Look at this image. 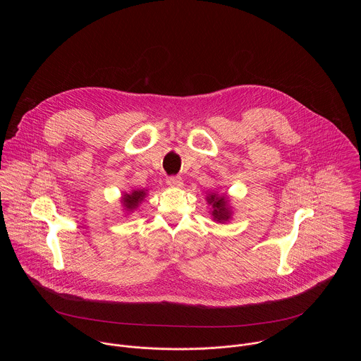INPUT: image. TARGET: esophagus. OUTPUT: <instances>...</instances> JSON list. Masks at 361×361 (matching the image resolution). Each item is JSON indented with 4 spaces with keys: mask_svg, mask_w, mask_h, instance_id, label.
Listing matches in <instances>:
<instances>
[{
    "mask_svg": "<svg viewBox=\"0 0 361 361\" xmlns=\"http://www.w3.org/2000/svg\"><path fill=\"white\" fill-rule=\"evenodd\" d=\"M166 183L171 186V188H182L183 185V180L180 176H169L166 179Z\"/></svg>",
    "mask_w": 361,
    "mask_h": 361,
    "instance_id": "esophagus-1",
    "label": "esophagus"
}]
</instances>
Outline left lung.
Masks as SVG:
<instances>
[{"mask_svg": "<svg viewBox=\"0 0 361 361\" xmlns=\"http://www.w3.org/2000/svg\"><path fill=\"white\" fill-rule=\"evenodd\" d=\"M207 203L211 204L212 219L218 222H225L231 218V208L228 206V199L225 196H218L215 193H209L207 196Z\"/></svg>", "mask_w": 361, "mask_h": 361, "instance_id": "obj_1", "label": "left lung"}]
</instances>
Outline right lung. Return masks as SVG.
I'll return each instance as SVG.
<instances>
[{
    "mask_svg": "<svg viewBox=\"0 0 361 361\" xmlns=\"http://www.w3.org/2000/svg\"><path fill=\"white\" fill-rule=\"evenodd\" d=\"M147 190H133L132 193H125L122 196V204L126 211H133L143 202Z\"/></svg>",
    "mask_w": 361,
    "mask_h": 361,
    "instance_id": "obj_1",
    "label": "right lung"
}]
</instances>
